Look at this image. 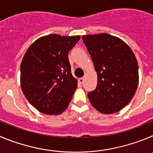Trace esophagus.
I'll list each match as a JSON object with an SVG mask.
<instances>
[{"label": "esophagus", "instance_id": "obj_1", "mask_svg": "<svg viewBox=\"0 0 153 153\" xmlns=\"http://www.w3.org/2000/svg\"><path fill=\"white\" fill-rule=\"evenodd\" d=\"M78 82L80 83V85H83L84 83V78H81L78 79Z\"/></svg>", "mask_w": 153, "mask_h": 153}]
</instances>
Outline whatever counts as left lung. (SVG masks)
<instances>
[{
	"label": "left lung",
	"instance_id": "1",
	"mask_svg": "<svg viewBox=\"0 0 153 153\" xmlns=\"http://www.w3.org/2000/svg\"><path fill=\"white\" fill-rule=\"evenodd\" d=\"M82 40L97 73L96 89L88 94L90 102L101 113L118 112L129 103L137 88L134 53L122 40L109 34L84 35Z\"/></svg>",
	"mask_w": 153,
	"mask_h": 153
}]
</instances>
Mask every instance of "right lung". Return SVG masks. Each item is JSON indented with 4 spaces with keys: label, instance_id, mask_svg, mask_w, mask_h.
<instances>
[{
    "label": "right lung",
    "instance_id": "1",
    "mask_svg": "<svg viewBox=\"0 0 153 153\" xmlns=\"http://www.w3.org/2000/svg\"><path fill=\"white\" fill-rule=\"evenodd\" d=\"M80 36L56 34L38 38L31 44L20 66L21 88L28 102L39 112H63L78 86L68 59Z\"/></svg>",
    "mask_w": 153,
    "mask_h": 153
}]
</instances>
